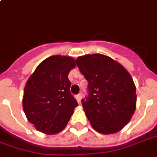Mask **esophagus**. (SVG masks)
<instances>
[{
  "mask_svg": "<svg viewBox=\"0 0 157 157\" xmlns=\"http://www.w3.org/2000/svg\"><path fill=\"white\" fill-rule=\"evenodd\" d=\"M75 99L77 100L78 103H81V100H82V94H77L75 96Z\"/></svg>",
  "mask_w": 157,
  "mask_h": 157,
  "instance_id": "1",
  "label": "esophagus"
}]
</instances>
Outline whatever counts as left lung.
I'll return each instance as SVG.
<instances>
[{
    "label": "left lung",
    "instance_id": "8db88e82",
    "mask_svg": "<svg viewBox=\"0 0 157 157\" xmlns=\"http://www.w3.org/2000/svg\"><path fill=\"white\" fill-rule=\"evenodd\" d=\"M75 62L88 82V94L82 102L90 125L102 134L119 132L136 110V86L131 75L101 54L79 56Z\"/></svg>",
    "mask_w": 157,
    "mask_h": 157
}]
</instances>
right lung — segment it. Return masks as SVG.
Masks as SVG:
<instances>
[{
    "instance_id": "add662e5",
    "label": "right lung",
    "mask_w": 157,
    "mask_h": 157,
    "mask_svg": "<svg viewBox=\"0 0 157 157\" xmlns=\"http://www.w3.org/2000/svg\"><path fill=\"white\" fill-rule=\"evenodd\" d=\"M75 67L70 56L46 58L30 76L24 90L22 104L27 119L39 132H60L72 116L76 100L70 91V71Z\"/></svg>"
}]
</instances>
